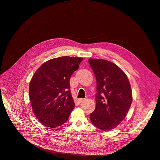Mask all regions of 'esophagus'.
Here are the masks:
<instances>
[{
	"mask_svg": "<svg viewBox=\"0 0 160 160\" xmlns=\"http://www.w3.org/2000/svg\"><path fill=\"white\" fill-rule=\"evenodd\" d=\"M83 101H85V99H83V98H80V99H79V100H78L79 103H81Z\"/></svg>",
	"mask_w": 160,
	"mask_h": 160,
	"instance_id": "34e87169",
	"label": "esophagus"
}]
</instances>
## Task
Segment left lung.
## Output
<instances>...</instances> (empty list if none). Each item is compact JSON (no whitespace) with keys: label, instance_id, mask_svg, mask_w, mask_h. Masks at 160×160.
I'll list each match as a JSON object with an SVG mask.
<instances>
[{"label":"left lung","instance_id":"obj_1","mask_svg":"<svg viewBox=\"0 0 160 160\" xmlns=\"http://www.w3.org/2000/svg\"><path fill=\"white\" fill-rule=\"evenodd\" d=\"M96 78V109L90 118L103 131L114 129L124 120L132 102L130 83L125 73L111 62L88 59Z\"/></svg>","mask_w":160,"mask_h":160}]
</instances>
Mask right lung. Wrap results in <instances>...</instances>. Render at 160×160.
<instances>
[{"instance_id":"add662e5","label":"right lung","mask_w":160,"mask_h":160,"mask_svg":"<svg viewBox=\"0 0 160 160\" xmlns=\"http://www.w3.org/2000/svg\"><path fill=\"white\" fill-rule=\"evenodd\" d=\"M83 58L61 57L43 63L29 85L33 112L39 122L49 128L64 124L75 108L70 79Z\"/></svg>"}]
</instances>
